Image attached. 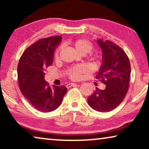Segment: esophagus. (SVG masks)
<instances>
[{
  "instance_id": "1",
  "label": "esophagus",
  "mask_w": 149,
  "mask_h": 149,
  "mask_svg": "<svg viewBox=\"0 0 149 149\" xmlns=\"http://www.w3.org/2000/svg\"><path fill=\"white\" fill-rule=\"evenodd\" d=\"M77 85V83H68V84L66 85V87H68V88H69V87H71L72 86H75V85Z\"/></svg>"
}]
</instances>
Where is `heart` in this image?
Listing matches in <instances>:
<instances>
[{
    "mask_svg": "<svg viewBox=\"0 0 149 149\" xmlns=\"http://www.w3.org/2000/svg\"><path fill=\"white\" fill-rule=\"evenodd\" d=\"M73 46L76 51L81 55H86L90 53L93 49V45L90 42L85 39H78L72 42ZM55 58H58V52L55 54ZM87 70V68L83 65H79L70 68L68 74L72 79H78L82 73Z\"/></svg>",
    "mask_w": 149,
    "mask_h": 149,
    "instance_id": "1",
    "label": "heart"
}]
</instances>
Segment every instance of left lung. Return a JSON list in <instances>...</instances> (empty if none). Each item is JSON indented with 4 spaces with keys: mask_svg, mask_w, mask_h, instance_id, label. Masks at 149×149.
I'll return each instance as SVG.
<instances>
[{
    "mask_svg": "<svg viewBox=\"0 0 149 149\" xmlns=\"http://www.w3.org/2000/svg\"><path fill=\"white\" fill-rule=\"evenodd\" d=\"M102 53V63L95 77L106 87L96 88L87 98L89 107L98 112H109L117 108L123 100L130 84L131 66L125 52L110 40L97 39Z\"/></svg>",
    "mask_w": 149,
    "mask_h": 149,
    "instance_id": "obj_1",
    "label": "left lung"
}]
</instances>
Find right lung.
I'll list each match as a JSON object with an SVG mask.
<instances>
[{"mask_svg":"<svg viewBox=\"0 0 149 149\" xmlns=\"http://www.w3.org/2000/svg\"><path fill=\"white\" fill-rule=\"evenodd\" d=\"M62 39V36H55L38 40L26 49L18 64L20 91L34 109L43 113L58 109L67 91L64 85L51 88L45 79V69L53 64Z\"/></svg>","mask_w":149,"mask_h":149,"instance_id":"right-lung-1","label":"right lung"}]
</instances>
